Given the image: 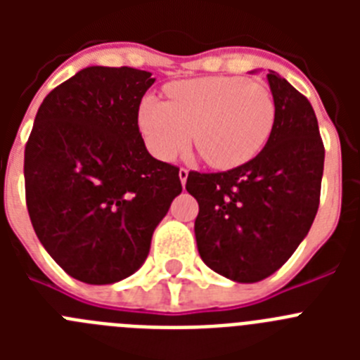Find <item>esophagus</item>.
I'll return each instance as SVG.
<instances>
[{
    "instance_id": "1",
    "label": "esophagus",
    "mask_w": 360,
    "mask_h": 360,
    "mask_svg": "<svg viewBox=\"0 0 360 360\" xmlns=\"http://www.w3.org/2000/svg\"><path fill=\"white\" fill-rule=\"evenodd\" d=\"M178 176H180V182H182V186H186L187 176H189V169H186V167H180V171H178Z\"/></svg>"
}]
</instances>
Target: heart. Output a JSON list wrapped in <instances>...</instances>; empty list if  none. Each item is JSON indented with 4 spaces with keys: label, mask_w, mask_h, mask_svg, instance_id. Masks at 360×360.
<instances>
[{
    "label": "heart",
    "mask_w": 360,
    "mask_h": 360,
    "mask_svg": "<svg viewBox=\"0 0 360 360\" xmlns=\"http://www.w3.org/2000/svg\"><path fill=\"white\" fill-rule=\"evenodd\" d=\"M167 95L169 103L146 97L139 110L146 146L160 160H174L193 133L203 160L231 169L256 157L274 129L276 101L265 82L216 75L174 82Z\"/></svg>",
    "instance_id": "b5f03b06"
}]
</instances>
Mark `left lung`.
I'll return each instance as SVG.
<instances>
[{
    "mask_svg": "<svg viewBox=\"0 0 360 360\" xmlns=\"http://www.w3.org/2000/svg\"><path fill=\"white\" fill-rule=\"evenodd\" d=\"M276 122L252 160L221 173L191 171L195 234L203 263L238 283H256L288 262L319 209L324 146L314 108L279 73H266Z\"/></svg>",
    "mask_w": 360,
    "mask_h": 360,
    "instance_id": "8db88e82",
    "label": "left lung"
}]
</instances>
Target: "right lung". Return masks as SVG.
<instances>
[{
	"label": "right lung",
	"instance_id": "obj_1",
	"mask_svg": "<svg viewBox=\"0 0 360 360\" xmlns=\"http://www.w3.org/2000/svg\"><path fill=\"white\" fill-rule=\"evenodd\" d=\"M144 70L90 66L53 88L25 146L32 227L66 274L108 285L142 266L153 231L182 193L178 167L153 158L139 108Z\"/></svg>",
	"mask_w": 360,
	"mask_h": 360
}]
</instances>
